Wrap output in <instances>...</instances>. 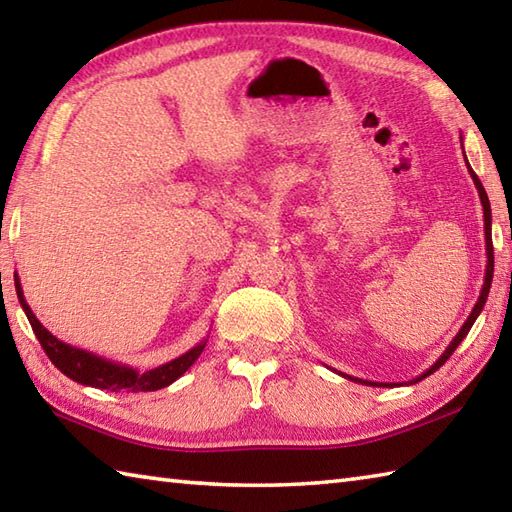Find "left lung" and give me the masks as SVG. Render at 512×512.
I'll list each match as a JSON object with an SVG mask.
<instances>
[{
	"mask_svg": "<svg viewBox=\"0 0 512 512\" xmlns=\"http://www.w3.org/2000/svg\"><path fill=\"white\" fill-rule=\"evenodd\" d=\"M464 158H466V156H464ZM466 169H469V173H471V178H473V182H475V189H477V193H480L482 209H484V239H486V273H484V286H482L480 297H477V303H475L473 310H471V314H469V319L464 321V325H462V328H460V332L455 334V339L449 343L447 350L442 352V356H440L438 361L433 363L429 369H424V372H422L418 378L409 380V385L418 383V380H422V378H427L429 374H433V372H436V369H440L444 363H447V358H449V356L455 352V347H458V345L462 343L464 336L469 334V330L473 328L475 319L480 317V312H482L484 303H486V299H488V292H491V281H493V264H495V255H493V235H491V202H488V195H486V191H484V187H482L480 178H477V176H475V171L471 169L469 160H466ZM339 374H341V372H339ZM343 376H345V378H350V380H354V383H361V385H372V387H389L387 383L383 385V383H372V380L354 378V376H347V374H343ZM394 385H396V383H394ZM394 385H391V387H394Z\"/></svg>",
	"mask_w": 512,
	"mask_h": 512,
	"instance_id": "1",
	"label": "left lung"
}]
</instances>
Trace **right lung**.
<instances>
[{"mask_svg":"<svg viewBox=\"0 0 512 512\" xmlns=\"http://www.w3.org/2000/svg\"><path fill=\"white\" fill-rule=\"evenodd\" d=\"M15 288H17V297L21 308H24L26 317L35 330V336L39 339L43 352L48 354L52 365L61 369V372L72 378L74 383L96 387V389H107V391H156L171 385L173 380H178L187 369L198 361V356L202 354L206 339L200 341L195 347H191L189 352H184L182 356L173 358V361L158 365L154 369H147V372H138V369L110 361V358H103L99 354H92L88 350H79V347L68 345L59 341L57 336L43 328L41 321L32 314L30 306L24 299V290H21V281L15 277Z\"/></svg>","mask_w":512,"mask_h":512,"instance_id":"1","label":"right lung"}]
</instances>
